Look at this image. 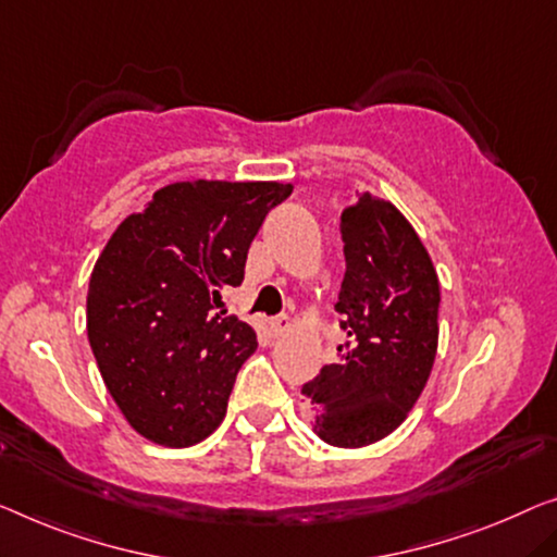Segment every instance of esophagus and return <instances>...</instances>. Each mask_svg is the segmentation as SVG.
Segmentation results:
<instances>
[{
  "label": "esophagus",
  "mask_w": 557,
  "mask_h": 557,
  "mask_svg": "<svg viewBox=\"0 0 557 557\" xmlns=\"http://www.w3.org/2000/svg\"><path fill=\"white\" fill-rule=\"evenodd\" d=\"M289 327H293V325H289V318H287V314H277V318L270 322V330H272V335H275V337L287 335Z\"/></svg>",
  "instance_id": "esophagus-1"
}]
</instances>
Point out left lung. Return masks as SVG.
Wrapping results in <instances>:
<instances>
[{"label": "left lung", "instance_id": "left-lung-1", "mask_svg": "<svg viewBox=\"0 0 557 557\" xmlns=\"http://www.w3.org/2000/svg\"><path fill=\"white\" fill-rule=\"evenodd\" d=\"M345 277L335 310L347 343L302 387L314 435L364 447L403 425L437 355L440 280L433 260L389 199L360 193L339 214Z\"/></svg>", "mask_w": 557, "mask_h": 557}]
</instances>
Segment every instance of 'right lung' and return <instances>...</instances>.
<instances>
[{
    "label": "right lung",
    "instance_id": "obj_1",
    "mask_svg": "<svg viewBox=\"0 0 557 557\" xmlns=\"http://www.w3.org/2000/svg\"><path fill=\"white\" fill-rule=\"evenodd\" d=\"M289 193L282 182H172L107 239L89 277L87 337L143 437L189 447L225 420L257 335L222 295L243 285L264 214Z\"/></svg>",
    "mask_w": 557,
    "mask_h": 557
}]
</instances>
